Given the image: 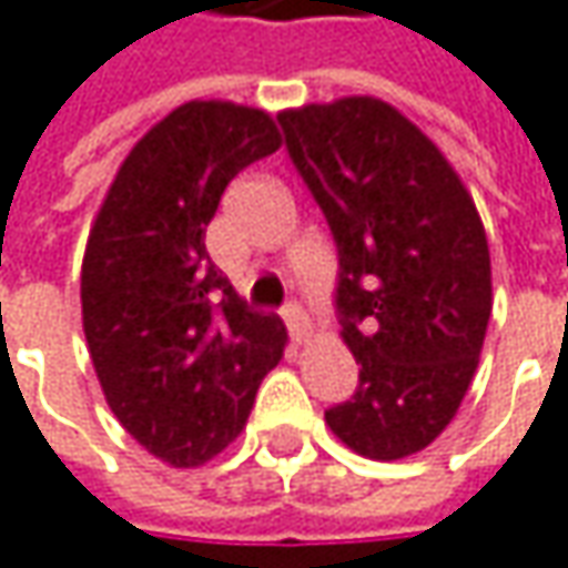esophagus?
Returning a JSON list of instances; mask_svg holds the SVG:
<instances>
[{
    "mask_svg": "<svg viewBox=\"0 0 568 568\" xmlns=\"http://www.w3.org/2000/svg\"><path fill=\"white\" fill-rule=\"evenodd\" d=\"M283 318L285 325H288V332H292V337L295 341H305L308 337V318H305V312H302V305H285L283 308Z\"/></svg>",
    "mask_w": 568,
    "mask_h": 568,
    "instance_id": "esophagus-1",
    "label": "esophagus"
}]
</instances>
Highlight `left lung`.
Returning <instances> with one entry per match:
<instances>
[{"mask_svg":"<svg viewBox=\"0 0 568 568\" xmlns=\"http://www.w3.org/2000/svg\"><path fill=\"white\" fill-rule=\"evenodd\" d=\"M280 123L335 233L341 337L361 364L325 423L364 458L416 455L455 419L488 335L478 207L436 142L377 97L283 110Z\"/></svg>","mask_w":568,"mask_h":568,"instance_id":"8db88e82","label":"left lung"}]
</instances>
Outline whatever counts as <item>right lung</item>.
I'll return each mask as SVG.
<instances>
[{"label":"right lung","mask_w":568,"mask_h":568,"mask_svg":"<svg viewBox=\"0 0 568 568\" xmlns=\"http://www.w3.org/2000/svg\"><path fill=\"white\" fill-rule=\"evenodd\" d=\"M280 145L266 110L187 100L132 145L87 236L97 381L120 426L172 468L224 452L283 357V318L246 308L204 246L233 175Z\"/></svg>","instance_id":"obj_1"}]
</instances>
